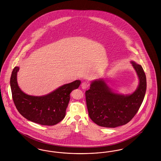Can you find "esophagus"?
<instances>
[{"instance_id": "obj_1", "label": "esophagus", "mask_w": 161, "mask_h": 161, "mask_svg": "<svg viewBox=\"0 0 161 161\" xmlns=\"http://www.w3.org/2000/svg\"><path fill=\"white\" fill-rule=\"evenodd\" d=\"M81 87H82V89H86V88H87V87H88V86H89V84H88L87 82L84 81L83 83H82L81 85Z\"/></svg>"}]
</instances>
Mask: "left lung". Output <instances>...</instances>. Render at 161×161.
I'll use <instances>...</instances> for the list:
<instances>
[{
  "mask_svg": "<svg viewBox=\"0 0 161 161\" xmlns=\"http://www.w3.org/2000/svg\"><path fill=\"white\" fill-rule=\"evenodd\" d=\"M131 64L139 78V85L134 93L122 95L114 93L103 79L90 84L85 93L87 107L91 120L105 128H116L130 122L138 112L146 92V77L142 66Z\"/></svg>",
  "mask_w": 161,
  "mask_h": 161,
  "instance_id": "left-lung-1",
  "label": "left lung"
}]
</instances>
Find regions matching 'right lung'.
<instances>
[{"mask_svg": "<svg viewBox=\"0 0 161 161\" xmlns=\"http://www.w3.org/2000/svg\"><path fill=\"white\" fill-rule=\"evenodd\" d=\"M19 67H15L10 79L13 101L19 113L28 120L41 125L53 126L61 122L65 116L70 100V93L80 86V80L66 84L49 94L41 97L27 95L17 83Z\"/></svg>", "mask_w": 161, "mask_h": 161, "instance_id": "add662e5", "label": "right lung"}]
</instances>
